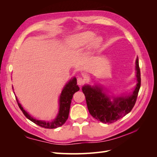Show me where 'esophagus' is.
Masks as SVG:
<instances>
[{"instance_id": "1", "label": "esophagus", "mask_w": 157, "mask_h": 157, "mask_svg": "<svg viewBox=\"0 0 157 157\" xmlns=\"http://www.w3.org/2000/svg\"><path fill=\"white\" fill-rule=\"evenodd\" d=\"M85 82V79L82 77H78L77 78V84L78 85H82Z\"/></svg>"}]
</instances>
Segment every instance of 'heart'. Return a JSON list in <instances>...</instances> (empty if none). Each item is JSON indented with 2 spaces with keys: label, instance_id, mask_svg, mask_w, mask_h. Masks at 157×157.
I'll list each match as a JSON object with an SVG mask.
<instances>
[{
  "label": "heart",
  "instance_id": "1",
  "mask_svg": "<svg viewBox=\"0 0 157 157\" xmlns=\"http://www.w3.org/2000/svg\"><path fill=\"white\" fill-rule=\"evenodd\" d=\"M95 33L92 31H84L70 36L67 40V46L70 50H79L91 42V47H96L101 41L99 38H95Z\"/></svg>",
  "mask_w": 157,
  "mask_h": 157
}]
</instances>
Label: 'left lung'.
Segmentation results:
<instances>
[{
    "instance_id": "left-lung-1",
    "label": "left lung",
    "mask_w": 157,
    "mask_h": 157,
    "mask_svg": "<svg viewBox=\"0 0 157 157\" xmlns=\"http://www.w3.org/2000/svg\"><path fill=\"white\" fill-rule=\"evenodd\" d=\"M137 83L131 94L125 96L113 97V100L107 96L103 89L98 86L84 85L82 90L86 98L89 113L94 118L103 123L111 124L121 119L134 107L141 86V75L139 60L136 61Z\"/></svg>"
}]
</instances>
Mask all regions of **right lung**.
<instances>
[{"instance_id":"1","label":"right lung","mask_w":157,"mask_h":157,"mask_svg":"<svg viewBox=\"0 0 157 157\" xmlns=\"http://www.w3.org/2000/svg\"><path fill=\"white\" fill-rule=\"evenodd\" d=\"M77 78L74 77L73 78L71 79L69 82H68V83H67V84L64 86L59 97V109L58 114L55 119L52 121H39L33 118L23 109V108L21 105V104L18 102L17 99L16 97V101L17 102L19 107H20L23 113L24 114V115L28 119L42 128H48V129L56 128L62 126L66 122V121L67 120L71 99L73 98V94L79 90V87L78 86V85H77Z\"/></svg>"}]
</instances>
